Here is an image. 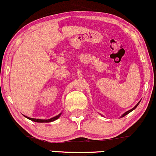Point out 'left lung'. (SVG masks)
<instances>
[{"instance_id":"1","label":"left lung","mask_w":156,"mask_h":156,"mask_svg":"<svg viewBox=\"0 0 156 156\" xmlns=\"http://www.w3.org/2000/svg\"><path fill=\"white\" fill-rule=\"evenodd\" d=\"M140 102H139L137 103V104H136V105H135V106L134 107V108H133L132 109H131V110H129V111H127V112H124V113H123V115H121V118H122V117H124V116H125V115H127V114H129V112H132V110H134V109H135V108H136V107H137V106H138V105H139V104H140Z\"/></svg>"}]
</instances>
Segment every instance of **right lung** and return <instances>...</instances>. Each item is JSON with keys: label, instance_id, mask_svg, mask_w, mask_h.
<instances>
[{"label": "right lung", "instance_id": "1", "mask_svg": "<svg viewBox=\"0 0 156 156\" xmlns=\"http://www.w3.org/2000/svg\"><path fill=\"white\" fill-rule=\"evenodd\" d=\"M61 114H62V112H61V113H59L58 115L55 116V117L51 118V119H46H46H32V118H29V117H27V116H25V115H24V117H26V118H27V119H28L29 120H31V121H34V122H37V123H49V122H52V121H55V120H57V119H59V116L61 115Z\"/></svg>", "mask_w": 156, "mask_h": 156}]
</instances>
